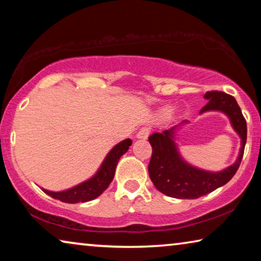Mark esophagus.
I'll return each instance as SVG.
<instances>
[{
    "label": "esophagus",
    "mask_w": 261,
    "mask_h": 261,
    "mask_svg": "<svg viewBox=\"0 0 261 261\" xmlns=\"http://www.w3.org/2000/svg\"><path fill=\"white\" fill-rule=\"evenodd\" d=\"M149 132H151V129H149L148 126L141 127V129L138 131V134H137V138L146 139L147 137H148V135H149Z\"/></svg>",
    "instance_id": "obj_1"
}]
</instances>
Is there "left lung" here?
I'll return each mask as SVG.
<instances>
[{"instance_id":"obj_1","label":"left lung","mask_w":261,"mask_h":261,"mask_svg":"<svg viewBox=\"0 0 261 261\" xmlns=\"http://www.w3.org/2000/svg\"><path fill=\"white\" fill-rule=\"evenodd\" d=\"M204 98L207 103L200 114L206 112H221L230 120L232 129L241 138L240 154L233 165L221 171H207L193 167L184 160L175 143V135L180 126L188 124L184 120L162 132L149 136L148 141L153 148L148 165L151 180L159 191L168 197L177 199H197L211 193L230 180L241 165L246 144V121L235 98L219 91L206 92Z\"/></svg>"}]
</instances>
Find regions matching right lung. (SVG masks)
Listing matches in <instances>:
<instances>
[{
	"label": "right lung",
	"instance_id": "1",
	"mask_svg": "<svg viewBox=\"0 0 261 261\" xmlns=\"http://www.w3.org/2000/svg\"><path fill=\"white\" fill-rule=\"evenodd\" d=\"M131 144L132 140L127 138L122 140L121 143H118L117 145H115V146L110 149V152L107 154V156L105 158L103 162L101 163L100 168L94 174V176H92L90 179L85 180V182L60 192L49 191V190L46 189H42V191L47 193L48 196H50L51 198H54V199L68 202V204L86 202L95 199V198H98L100 194L109 187V184L112 183L117 162L123 154H125L127 152V149L131 146Z\"/></svg>",
	"mask_w": 261,
	"mask_h": 261
}]
</instances>
